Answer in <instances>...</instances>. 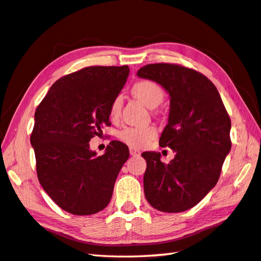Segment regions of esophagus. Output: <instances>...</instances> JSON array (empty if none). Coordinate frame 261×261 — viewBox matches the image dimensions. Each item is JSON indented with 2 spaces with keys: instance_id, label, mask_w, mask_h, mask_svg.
<instances>
[{
  "instance_id": "1",
  "label": "esophagus",
  "mask_w": 261,
  "mask_h": 261,
  "mask_svg": "<svg viewBox=\"0 0 261 261\" xmlns=\"http://www.w3.org/2000/svg\"><path fill=\"white\" fill-rule=\"evenodd\" d=\"M130 154L131 156H134V157H138V156H140V151L139 150H137L136 148H130Z\"/></svg>"
}]
</instances>
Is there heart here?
Returning a JSON list of instances; mask_svg holds the SVG:
<instances>
[{"instance_id":"heart-1","label":"heart","mask_w":261,"mask_h":261,"mask_svg":"<svg viewBox=\"0 0 261 261\" xmlns=\"http://www.w3.org/2000/svg\"><path fill=\"white\" fill-rule=\"evenodd\" d=\"M135 96L148 107L154 109L164 101L165 93L159 84L152 81L142 80L137 82L132 87ZM122 107V97L118 95L114 97L110 105L111 118L116 119L120 115ZM119 139L132 148H145L154 137L157 136V129L152 125L127 126L119 132Z\"/></svg>"}]
</instances>
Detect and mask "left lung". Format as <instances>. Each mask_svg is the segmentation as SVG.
Returning a JSON list of instances; mask_svg holds the SVG:
<instances>
[{"instance_id": "1", "label": "left lung", "mask_w": 261, "mask_h": 261, "mask_svg": "<svg viewBox=\"0 0 261 261\" xmlns=\"http://www.w3.org/2000/svg\"><path fill=\"white\" fill-rule=\"evenodd\" d=\"M169 94V114L159 139L176 152L168 164L156 151L143 152L148 203L167 213L195 206L219 180L231 150V120L214 84L198 71L174 64H150L137 71Z\"/></svg>"}]
</instances>
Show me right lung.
I'll list each match as a JSON object with an SVG mask.
<instances>
[{
    "label": "right lung",
    "instance_id": "add662e5",
    "mask_svg": "<svg viewBox=\"0 0 261 261\" xmlns=\"http://www.w3.org/2000/svg\"><path fill=\"white\" fill-rule=\"evenodd\" d=\"M127 66H93L59 79L36 110L30 142L43 190L66 212L95 214L108 206L129 148L111 141L104 154L93 137L110 125V105L123 88Z\"/></svg>",
    "mask_w": 261,
    "mask_h": 261
}]
</instances>
